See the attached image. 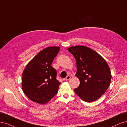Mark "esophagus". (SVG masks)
Here are the masks:
<instances>
[{
    "mask_svg": "<svg viewBox=\"0 0 127 127\" xmlns=\"http://www.w3.org/2000/svg\"><path fill=\"white\" fill-rule=\"evenodd\" d=\"M70 79H71V76H69V75H67L66 77H65V80H66V81H68V80H69Z\"/></svg>",
    "mask_w": 127,
    "mask_h": 127,
    "instance_id": "obj_1",
    "label": "esophagus"
}]
</instances>
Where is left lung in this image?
Segmentation results:
<instances>
[{
	"label": "left lung",
	"mask_w": 127,
	"mask_h": 127,
	"mask_svg": "<svg viewBox=\"0 0 127 127\" xmlns=\"http://www.w3.org/2000/svg\"><path fill=\"white\" fill-rule=\"evenodd\" d=\"M67 50L76 60V76L80 80L74 92L85 102H92L103 95L111 80V73L105 60L95 51L85 46H72Z\"/></svg>",
	"instance_id": "8db88e82"
}]
</instances>
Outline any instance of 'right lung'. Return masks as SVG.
I'll return each mask as SVG.
<instances>
[{"instance_id": "add662e5", "label": "right lung", "mask_w": 127, "mask_h": 127, "mask_svg": "<svg viewBox=\"0 0 127 127\" xmlns=\"http://www.w3.org/2000/svg\"><path fill=\"white\" fill-rule=\"evenodd\" d=\"M60 50L59 46L43 49L31 60L24 69L22 86L24 94L39 104L47 103L58 92L60 82L52 63Z\"/></svg>"}]
</instances>
